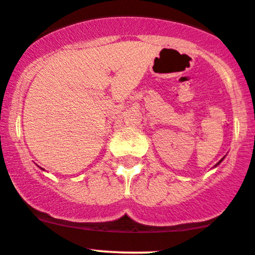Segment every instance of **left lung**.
I'll return each instance as SVG.
<instances>
[{
    "instance_id": "1",
    "label": "left lung",
    "mask_w": 255,
    "mask_h": 255,
    "mask_svg": "<svg viewBox=\"0 0 255 255\" xmlns=\"http://www.w3.org/2000/svg\"><path fill=\"white\" fill-rule=\"evenodd\" d=\"M221 161H222V160H221ZM221 161H219V162H221ZM219 162H218V163H219Z\"/></svg>"
}]
</instances>
